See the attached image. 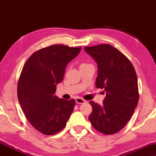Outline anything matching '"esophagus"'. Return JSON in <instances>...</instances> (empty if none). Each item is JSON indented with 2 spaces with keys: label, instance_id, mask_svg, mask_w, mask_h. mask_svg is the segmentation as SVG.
I'll return each instance as SVG.
<instances>
[{
  "label": "esophagus",
  "instance_id": "obj_1",
  "mask_svg": "<svg viewBox=\"0 0 156 156\" xmlns=\"http://www.w3.org/2000/svg\"><path fill=\"white\" fill-rule=\"evenodd\" d=\"M76 104H84V103H86L87 101L86 100L82 99V98L78 97L76 99Z\"/></svg>",
  "mask_w": 156,
  "mask_h": 156
}]
</instances>
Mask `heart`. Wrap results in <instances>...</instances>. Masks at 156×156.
Segmentation results:
<instances>
[{
  "mask_svg": "<svg viewBox=\"0 0 156 156\" xmlns=\"http://www.w3.org/2000/svg\"><path fill=\"white\" fill-rule=\"evenodd\" d=\"M82 65H85V64H82Z\"/></svg>",
  "mask_w": 156,
  "mask_h": 156,
  "instance_id": "heart-1",
  "label": "heart"
}]
</instances>
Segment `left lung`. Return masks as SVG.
<instances>
[{
  "mask_svg": "<svg viewBox=\"0 0 156 156\" xmlns=\"http://www.w3.org/2000/svg\"><path fill=\"white\" fill-rule=\"evenodd\" d=\"M97 64V88L104 89L103 104L91 101L89 119L98 131L116 133L126 125L138 105V80L133 65L124 55L108 44L85 47ZM103 91V92H104Z\"/></svg>",
  "mask_w": 156,
  "mask_h": 156,
  "instance_id": "1",
  "label": "left lung"
}]
</instances>
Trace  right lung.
Listing matches in <instances>:
<instances>
[{"instance_id":"add662e5","label":"right lung","mask_w":156,"mask_h":156,"mask_svg":"<svg viewBox=\"0 0 156 156\" xmlns=\"http://www.w3.org/2000/svg\"><path fill=\"white\" fill-rule=\"evenodd\" d=\"M81 49L49 46L34 52L23 66L18 83L19 103L30 123L44 135L62 131L73 112L75 100L59 99L55 94L67 64Z\"/></svg>"}]
</instances>
